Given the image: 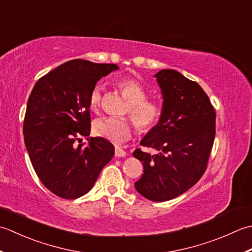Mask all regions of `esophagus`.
<instances>
[{"label": "esophagus", "instance_id": "1", "mask_svg": "<svg viewBox=\"0 0 252 252\" xmlns=\"http://www.w3.org/2000/svg\"><path fill=\"white\" fill-rule=\"evenodd\" d=\"M126 156V151L124 149H122L121 147H115V157L121 158V157H125Z\"/></svg>", "mask_w": 252, "mask_h": 252}]
</instances>
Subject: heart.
I'll return each mask as SVG.
<instances>
[{"label": "heart", "instance_id": "b5f03b06", "mask_svg": "<svg viewBox=\"0 0 252 252\" xmlns=\"http://www.w3.org/2000/svg\"><path fill=\"white\" fill-rule=\"evenodd\" d=\"M121 94L128 103L125 114L129 115L138 129L149 132L158 125L163 116V105L156 100L148 99V92L135 79L124 78L116 83ZM102 102L101 86H94L89 94V105L97 111ZM129 119L102 117L94 123V130L97 136L115 143H121L131 137L135 125Z\"/></svg>", "mask_w": 252, "mask_h": 252}]
</instances>
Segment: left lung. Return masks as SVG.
<instances>
[{
    "label": "left lung",
    "instance_id": "8db88e82",
    "mask_svg": "<svg viewBox=\"0 0 252 252\" xmlns=\"http://www.w3.org/2000/svg\"><path fill=\"white\" fill-rule=\"evenodd\" d=\"M156 77L163 94V116L140 145L158 153L133 151L143 165L135 188L151 201L163 202L187 191L202 177L213 147L217 114L196 81L173 69H162Z\"/></svg>",
    "mask_w": 252,
    "mask_h": 252
}]
</instances>
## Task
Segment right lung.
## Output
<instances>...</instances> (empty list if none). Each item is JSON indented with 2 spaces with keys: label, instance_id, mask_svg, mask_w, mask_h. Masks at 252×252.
<instances>
[{
  "label": "right lung",
  "instance_id": "1",
  "mask_svg": "<svg viewBox=\"0 0 252 252\" xmlns=\"http://www.w3.org/2000/svg\"><path fill=\"white\" fill-rule=\"evenodd\" d=\"M117 68L71 60L41 77L29 95L25 145L41 183L60 198L86 194L114 156V146L104 138H90L85 146L80 137L90 136V91Z\"/></svg>",
  "mask_w": 252,
  "mask_h": 252
}]
</instances>
